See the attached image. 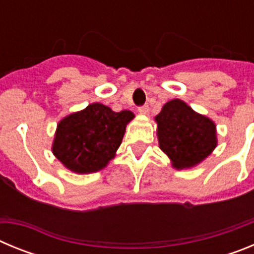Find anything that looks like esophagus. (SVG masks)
<instances>
[{
  "label": "esophagus",
  "instance_id": "esophagus-1",
  "mask_svg": "<svg viewBox=\"0 0 254 254\" xmlns=\"http://www.w3.org/2000/svg\"><path fill=\"white\" fill-rule=\"evenodd\" d=\"M149 111H150L149 105H142V107L138 108V112H140L141 114H147L149 113Z\"/></svg>",
  "mask_w": 254,
  "mask_h": 254
}]
</instances>
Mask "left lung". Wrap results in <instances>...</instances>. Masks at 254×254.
I'll list each match as a JSON object with an SVG mask.
<instances>
[{
  "mask_svg": "<svg viewBox=\"0 0 254 254\" xmlns=\"http://www.w3.org/2000/svg\"><path fill=\"white\" fill-rule=\"evenodd\" d=\"M155 121L158 123L159 146L176 169L194 167L216 147L215 123L196 113L183 100L168 102Z\"/></svg>",
  "mask_w": 254,
  "mask_h": 254,
  "instance_id": "obj_1",
  "label": "left lung"
}]
</instances>
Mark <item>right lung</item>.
<instances>
[{
  "label": "right lung",
  "mask_w": 254,
  "mask_h": 254,
  "mask_svg": "<svg viewBox=\"0 0 254 254\" xmlns=\"http://www.w3.org/2000/svg\"><path fill=\"white\" fill-rule=\"evenodd\" d=\"M133 117L129 111L117 113L93 103L58 123L52 151L67 169L78 174L102 170L116 156L126 126Z\"/></svg>",
  "instance_id": "add662e5"
}]
</instances>
